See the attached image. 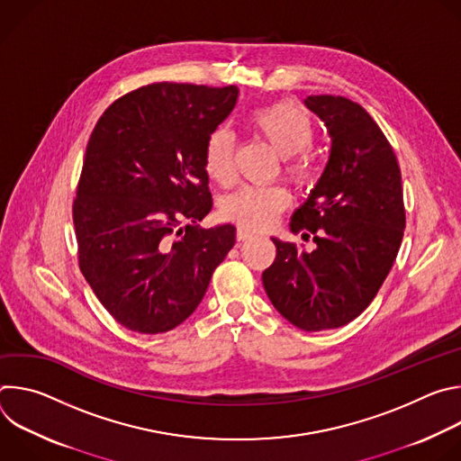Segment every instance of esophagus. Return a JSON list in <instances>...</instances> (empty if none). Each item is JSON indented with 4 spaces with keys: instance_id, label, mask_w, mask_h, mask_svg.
<instances>
[{
    "instance_id": "34e87169",
    "label": "esophagus",
    "mask_w": 461,
    "mask_h": 461,
    "mask_svg": "<svg viewBox=\"0 0 461 461\" xmlns=\"http://www.w3.org/2000/svg\"><path fill=\"white\" fill-rule=\"evenodd\" d=\"M249 237H253V231H251V230H248V228H244V226L237 228V239H239V240H246V239H249Z\"/></svg>"
}]
</instances>
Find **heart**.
I'll return each instance as SVG.
<instances>
[{"label": "heart", "instance_id": "b5f03b06", "mask_svg": "<svg viewBox=\"0 0 461 461\" xmlns=\"http://www.w3.org/2000/svg\"><path fill=\"white\" fill-rule=\"evenodd\" d=\"M251 125L265 137L283 158L304 153L313 142V122L308 111L290 100L262 105L251 111ZM235 137L224 125L215 127L206 139L204 166L208 175L221 182L233 180ZM286 173L295 182L308 178V167L301 160L288 162ZM290 204L288 191L281 185H244L222 201V215L237 224L253 230H265L274 224Z\"/></svg>", "mask_w": 461, "mask_h": 461}]
</instances>
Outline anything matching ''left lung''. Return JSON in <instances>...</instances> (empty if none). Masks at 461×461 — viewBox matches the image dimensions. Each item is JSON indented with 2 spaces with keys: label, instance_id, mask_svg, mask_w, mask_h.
<instances>
[{
  "label": "left lung",
  "instance_id": "8db88e82",
  "mask_svg": "<svg viewBox=\"0 0 461 461\" xmlns=\"http://www.w3.org/2000/svg\"><path fill=\"white\" fill-rule=\"evenodd\" d=\"M304 105L332 140L319 180L290 219L294 233H313L315 249L272 237L277 255L262 285L285 319L319 332L345 326L372 303L402 246L405 208L396 155L372 116L332 95L306 96Z\"/></svg>",
  "mask_w": 461,
  "mask_h": 461
}]
</instances>
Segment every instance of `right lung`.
Returning <instances> with one entry per match:
<instances>
[{
    "label": "right lung",
    "instance_id": "obj_1",
    "mask_svg": "<svg viewBox=\"0 0 461 461\" xmlns=\"http://www.w3.org/2000/svg\"><path fill=\"white\" fill-rule=\"evenodd\" d=\"M235 86L151 84L95 125L73 206L80 270L105 310L162 334L203 301L235 226L199 224L213 206L206 139L233 111Z\"/></svg>",
    "mask_w": 461,
    "mask_h": 461
}]
</instances>
